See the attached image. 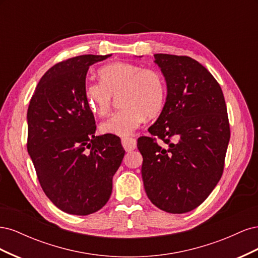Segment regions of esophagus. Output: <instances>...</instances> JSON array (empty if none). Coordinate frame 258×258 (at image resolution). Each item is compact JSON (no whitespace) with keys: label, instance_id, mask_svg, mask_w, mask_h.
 Returning <instances> with one entry per match:
<instances>
[{"label":"esophagus","instance_id":"34e87169","mask_svg":"<svg viewBox=\"0 0 258 258\" xmlns=\"http://www.w3.org/2000/svg\"><path fill=\"white\" fill-rule=\"evenodd\" d=\"M121 144H122L124 151H126V152L134 151V150H136V147H137L136 139H132V138H122L121 139Z\"/></svg>","mask_w":258,"mask_h":258}]
</instances>
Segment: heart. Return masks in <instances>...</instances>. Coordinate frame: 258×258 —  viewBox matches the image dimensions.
Masks as SVG:
<instances>
[{
  "instance_id": "heart-1",
  "label": "heart",
  "mask_w": 258,
  "mask_h": 258,
  "mask_svg": "<svg viewBox=\"0 0 258 258\" xmlns=\"http://www.w3.org/2000/svg\"><path fill=\"white\" fill-rule=\"evenodd\" d=\"M100 83L85 86L86 104L103 116L111 110L114 97L119 96L120 111L100 124L103 134L127 137L144 120L160 113L166 101V83L154 69H142L128 62H112L98 71Z\"/></svg>"
}]
</instances>
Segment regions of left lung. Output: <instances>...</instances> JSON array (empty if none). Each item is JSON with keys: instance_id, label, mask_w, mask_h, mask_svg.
<instances>
[{"instance_id": "8db88e82", "label": "left lung", "mask_w": 258, "mask_h": 258, "mask_svg": "<svg viewBox=\"0 0 258 258\" xmlns=\"http://www.w3.org/2000/svg\"><path fill=\"white\" fill-rule=\"evenodd\" d=\"M167 82L162 111L138 148L143 156L142 178L148 199L169 213L189 212L204 202L220 181L230 139L221 86L198 61L156 53Z\"/></svg>"}]
</instances>
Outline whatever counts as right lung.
Wrapping results in <instances>:
<instances>
[{"label": "right lung", "mask_w": 258, "mask_h": 258, "mask_svg": "<svg viewBox=\"0 0 258 258\" xmlns=\"http://www.w3.org/2000/svg\"><path fill=\"white\" fill-rule=\"evenodd\" d=\"M111 54H83L50 68L30 101L28 153L52 204L74 215L105 206L124 150L118 137L96 136L95 117L86 104L88 69Z\"/></svg>", "instance_id": "add662e5"}]
</instances>
